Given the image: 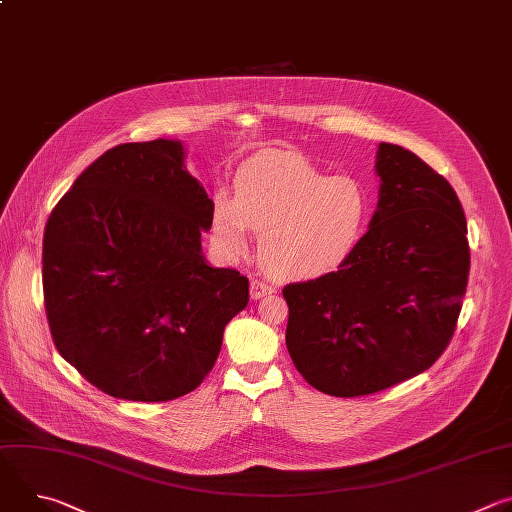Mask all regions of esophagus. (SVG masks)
I'll return each instance as SVG.
<instances>
[{
  "label": "esophagus",
  "mask_w": 512,
  "mask_h": 512,
  "mask_svg": "<svg viewBox=\"0 0 512 512\" xmlns=\"http://www.w3.org/2000/svg\"><path fill=\"white\" fill-rule=\"evenodd\" d=\"M273 291H275V287H271L269 283L259 281V279H253V281H251V285H249V296H251V300L265 298V296L273 294Z\"/></svg>",
  "instance_id": "esophagus-1"
}]
</instances>
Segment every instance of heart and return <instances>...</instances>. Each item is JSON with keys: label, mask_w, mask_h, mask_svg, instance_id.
I'll list each match as a JSON object with an SVG mask.
<instances>
[{"label": "heart", "mask_w": 512, "mask_h": 512, "mask_svg": "<svg viewBox=\"0 0 512 512\" xmlns=\"http://www.w3.org/2000/svg\"><path fill=\"white\" fill-rule=\"evenodd\" d=\"M371 194L352 176H328L287 152H261L235 178V196L214 198L212 235L227 257L249 251L281 279H318L344 267L369 229Z\"/></svg>", "instance_id": "1"}]
</instances>
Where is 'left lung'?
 I'll return each instance as SVG.
<instances>
[{"mask_svg": "<svg viewBox=\"0 0 512 512\" xmlns=\"http://www.w3.org/2000/svg\"><path fill=\"white\" fill-rule=\"evenodd\" d=\"M375 172L377 210L350 261L283 287L289 356L334 397L371 395L427 371L466 294L468 229L454 188L395 143L377 145Z\"/></svg>", "mask_w": 512, "mask_h": 512, "instance_id": "8db88e82", "label": "left lung"}]
</instances>
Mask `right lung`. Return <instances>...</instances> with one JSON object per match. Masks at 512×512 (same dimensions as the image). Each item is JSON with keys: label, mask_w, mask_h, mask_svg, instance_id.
<instances>
[{"label": "right lung", "mask_w": 512, "mask_h": 512, "mask_svg": "<svg viewBox=\"0 0 512 512\" xmlns=\"http://www.w3.org/2000/svg\"><path fill=\"white\" fill-rule=\"evenodd\" d=\"M212 212L180 139L117 145L52 210L42 247L52 340L103 393L170 401L212 369L249 302V279L202 253Z\"/></svg>", "instance_id": "right-lung-1"}]
</instances>
